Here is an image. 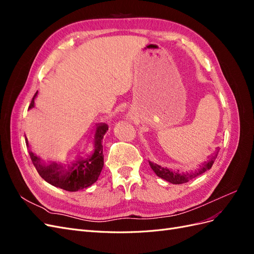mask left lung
Segmentation results:
<instances>
[{
    "mask_svg": "<svg viewBox=\"0 0 254 254\" xmlns=\"http://www.w3.org/2000/svg\"><path fill=\"white\" fill-rule=\"evenodd\" d=\"M219 151V148H217L216 152L214 153V155L211 157V159L207 161L206 163H203L202 166H200V168H198L197 171L195 172H190V173H182L180 174L179 171L178 172H173V171H170L168 168H164V167H161L160 165H157V164H153L151 162H149V165L150 167L152 168V171L155 172L157 174L158 177H160V178H162L168 182L171 183H174V184H182V183H186L191 179L196 178L197 176L203 174L204 172H206L207 170H210V168L212 167L213 163L215 159H216L217 157V153Z\"/></svg>",
    "mask_w": 254,
    "mask_h": 254,
    "instance_id": "obj_1",
    "label": "left lung"
}]
</instances>
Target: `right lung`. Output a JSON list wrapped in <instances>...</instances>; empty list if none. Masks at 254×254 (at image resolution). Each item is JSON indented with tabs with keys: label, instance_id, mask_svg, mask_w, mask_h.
<instances>
[{
	"label": "right lung",
	"instance_id": "obj_1",
	"mask_svg": "<svg viewBox=\"0 0 254 254\" xmlns=\"http://www.w3.org/2000/svg\"><path fill=\"white\" fill-rule=\"evenodd\" d=\"M38 92H36L28 109L33 108L35 104V97ZM108 130V125H98L95 132V150L93 155L86 159H80L68 166L67 170L64 167L53 163L49 166L41 163L40 158H38L32 151H29L30 159L35 165L36 170L42 178L52 186L60 188L68 191H76L86 189L92 186L98 179L104 167V155H103V137ZM26 146L28 147L27 139L25 137Z\"/></svg>",
	"mask_w": 254,
	"mask_h": 254
}]
</instances>
